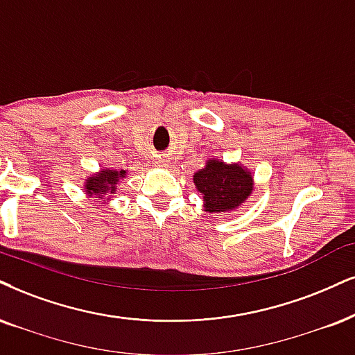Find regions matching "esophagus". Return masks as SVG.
I'll return each mask as SVG.
<instances>
[{"instance_id":"1","label":"esophagus","mask_w":355,"mask_h":355,"mask_svg":"<svg viewBox=\"0 0 355 355\" xmlns=\"http://www.w3.org/2000/svg\"><path fill=\"white\" fill-rule=\"evenodd\" d=\"M171 164V159L168 156H163V157H159V166L161 168H168V166Z\"/></svg>"}]
</instances>
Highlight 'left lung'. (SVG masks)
<instances>
[{
	"mask_svg": "<svg viewBox=\"0 0 355 355\" xmlns=\"http://www.w3.org/2000/svg\"><path fill=\"white\" fill-rule=\"evenodd\" d=\"M196 189L202 194L204 211L224 214L239 209L253 192V174L240 163H224L209 157L202 169L196 171Z\"/></svg>",
	"mask_w": 355,
	"mask_h": 355,
	"instance_id": "left-lung-1",
	"label": "left lung"
}]
</instances>
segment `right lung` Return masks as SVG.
<instances>
[{"mask_svg": "<svg viewBox=\"0 0 355 355\" xmlns=\"http://www.w3.org/2000/svg\"><path fill=\"white\" fill-rule=\"evenodd\" d=\"M126 178L125 169H112V168H102L98 173L90 174L84 182V192L87 196H94L95 199L103 200L108 204V200L113 199V194L116 192V184L121 179Z\"/></svg>", "mask_w": 355, "mask_h": 355, "instance_id": "add662e5", "label": "right lung"}]
</instances>
